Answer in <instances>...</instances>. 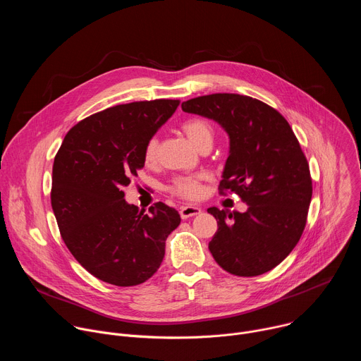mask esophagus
<instances>
[{"instance_id": "obj_1", "label": "esophagus", "mask_w": 361, "mask_h": 361, "mask_svg": "<svg viewBox=\"0 0 361 361\" xmlns=\"http://www.w3.org/2000/svg\"><path fill=\"white\" fill-rule=\"evenodd\" d=\"M201 213V209L200 207H197V205H181L180 207V216H181V219H190V217H192V216H197V214H200Z\"/></svg>"}]
</instances>
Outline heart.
Returning a JSON list of instances; mask_svg holds the SVG:
<instances>
[{
  "instance_id": "heart-1",
  "label": "heart",
  "mask_w": 361,
  "mask_h": 361,
  "mask_svg": "<svg viewBox=\"0 0 361 361\" xmlns=\"http://www.w3.org/2000/svg\"><path fill=\"white\" fill-rule=\"evenodd\" d=\"M181 130L185 133V135L198 149L213 145L216 133H214L213 124L209 120L201 118V117L188 118L181 124ZM157 156H159V138L152 135L145 141L144 149H142V159L145 166L156 164ZM205 177L202 174L176 177L170 185V192L185 200H197L202 194L201 181Z\"/></svg>"
}]
</instances>
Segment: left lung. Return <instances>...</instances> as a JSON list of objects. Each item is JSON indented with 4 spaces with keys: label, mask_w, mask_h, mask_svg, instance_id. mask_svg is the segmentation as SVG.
Listing matches in <instances>:
<instances>
[{
    "label": "left lung",
    "mask_w": 361,
    "mask_h": 361,
    "mask_svg": "<svg viewBox=\"0 0 361 361\" xmlns=\"http://www.w3.org/2000/svg\"><path fill=\"white\" fill-rule=\"evenodd\" d=\"M183 111L217 121L230 137L219 191L237 194L245 213L207 212L217 220L209 243L230 274L254 277L279 266L297 245L310 207L313 183L307 159L287 120L266 102L219 92L191 98Z\"/></svg>",
    "instance_id": "obj_1"
}]
</instances>
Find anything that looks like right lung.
I'll return each instance as SVG.
<instances>
[{"instance_id":"add662e5","label":"right lung","mask_w":361,"mask_h":361,"mask_svg":"<svg viewBox=\"0 0 361 361\" xmlns=\"http://www.w3.org/2000/svg\"><path fill=\"white\" fill-rule=\"evenodd\" d=\"M178 104L161 98L95 113L67 133L54 159L51 205L61 237L74 259L109 284L130 287L152 277L181 221L161 201L145 214L123 191L144 167L145 141Z\"/></svg>"}]
</instances>
